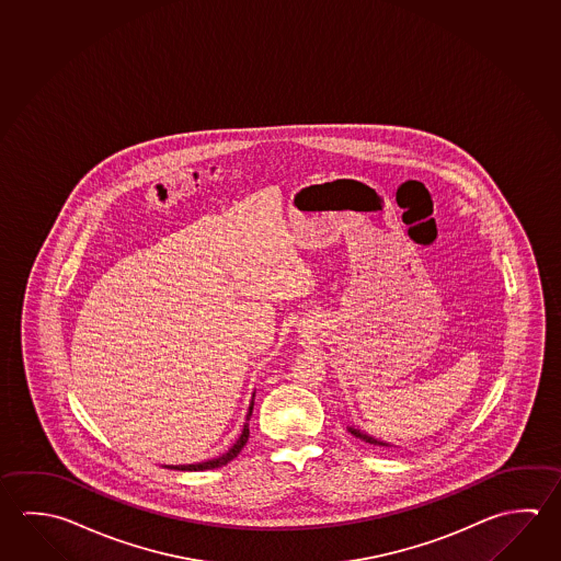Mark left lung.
<instances>
[{
  "mask_svg": "<svg viewBox=\"0 0 561 561\" xmlns=\"http://www.w3.org/2000/svg\"><path fill=\"white\" fill-rule=\"evenodd\" d=\"M348 432L353 433L356 439H360L364 443H370L374 447H393L390 443L380 442V439H374L373 435H366V433L360 432V430H354V427H348Z\"/></svg>",
  "mask_w": 561,
  "mask_h": 561,
  "instance_id": "1",
  "label": "left lung"
}]
</instances>
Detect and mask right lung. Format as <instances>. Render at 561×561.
<instances>
[{"label": "right lung", "mask_w": 561, "mask_h": 561, "mask_svg": "<svg viewBox=\"0 0 561 561\" xmlns=\"http://www.w3.org/2000/svg\"><path fill=\"white\" fill-rule=\"evenodd\" d=\"M252 410H254V396H252V402H250V408H248L247 423H244V430L240 433V437H238V442L228 449L225 455H220L217 459H210V461L197 462V465H171L168 469H178V471H210V469H218V467H222V465H227V462L232 461V459H237L238 453L242 451V447L247 445L248 437H250V415H252Z\"/></svg>", "instance_id": "add662e5"}]
</instances>
